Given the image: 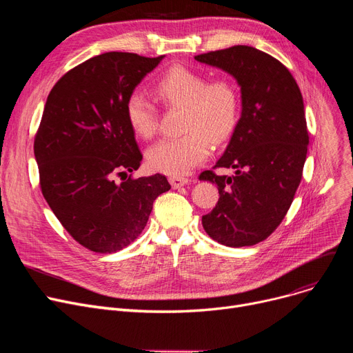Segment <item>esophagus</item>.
I'll return each instance as SVG.
<instances>
[{"label": "esophagus", "mask_w": 353, "mask_h": 353, "mask_svg": "<svg viewBox=\"0 0 353 353\" xmlns=\"http://www.w3.org/2000/svg\"><path fill=\"white\" fill-rule=\"evenodd\" d=\"M169 181H170V184H172L174 189H179V188L186 186L188 183H190V179L180 177V176H172V177H169Z\"/></svg>", "instance_id": "34e87169"}]
</instances>
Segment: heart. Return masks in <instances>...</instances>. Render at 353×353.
<instances>
[{"label": "heart", "mask_w": 353, "mask_h": 353, "mask_svg": "<svg viewBox=\"0 0 353 353\" xmlns=\"http://www.w3.org/2000/svg\"><path fill=\"white\" fill-rule=\"evenodd\" d=\"M153 90L164 104L183 108L180 130L184 134L153 144L145 153L147 164L159 173L186 174L206 161L210 140L220 144L232 134L239 111L236 88L229 80L216 79L206 83L196 71L173 67L156 81ZM124 111L127 123L137 137L154 136L156 108L140 91L128 96Z\"/></svg>", "instance_id": "b5f03b06"}]
</instances>
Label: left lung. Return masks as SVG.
Segmentation results:
<instances>
[{
	"label": "left lung",
	"instance_id": "obj_1",
	"mask_svg": "<svg viewBox=\"0 0 353 353\" xmlns=\"http://www.w3.org/2000/svg\"><path fill=\"white\" fill-rule=\"evenodd\" d=\"M196 61L220 68L240 87V119L216 167L203 172L217 184L216 208L201 217L206 233L229 248L253 246L281 225L299 188L309 136L301 90L289 70L249 46L200 54Z\"/></svg>",
	"mask_w": 353,
	"mask_h": 353
}]
</instances>
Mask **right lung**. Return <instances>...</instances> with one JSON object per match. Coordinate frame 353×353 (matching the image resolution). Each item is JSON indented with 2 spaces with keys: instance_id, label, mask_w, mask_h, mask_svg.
<instances>
[{
  "instance_id": "1",
  "label": "right lung",
  "mask_w": 353,
  "mask_h": 353,
  "mask_svg": "<svg viewBox=\"0 0 353 353\" xmlns=\"http://www.w3.org/2000/svg\"><path fill=\"white\" fill-rule=\"evenodd\" d=\"M163 59L104 52L64 74L47 97L34 141L43 196L64 229L92 252L132 243L157 196L172 188L159 173L127 177L143 156L125 101ZM123 174L117 183L114 177Z\"/></svg>"
}]
</instances>
